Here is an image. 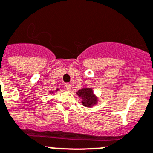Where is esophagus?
I'll list each match as a JSON object with an SVG mask.
<instances>
[{
    "mask_svg": "<svg viewBox=\"0 0 153 153\" xmlns=\"http://www.w3.org/2000/svg\"><path fill=\"white\" fill-rule=\"evenodd\" d=\"M65 87H66V88L67 91H70V89H71V87H72L70 83H66V84H65Z\"/></svg>",
    "mask_w": 153,
    "mask_h": 153,
    "instance_id": "1",
    "label": "esophagus"
}]
</instances>
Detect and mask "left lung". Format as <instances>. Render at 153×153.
Listing matches in <instances>:
<instances>
[{
    "label": "left lung",
    "instance_id": "obj_1",
    "mask_svg": "<svg viewBox=\"0 0 153 153\" xmlns=\"http://www.w3.org/2000/svg\"><path fill=\"white\" fill-rule=\"evenodd\" d=\"M76 94L79 97H81L82 104L83 106L87 107V108H91L96 104L97 98L94 94L91 88L84 87L83 89L79 90Z\"/></svg>",
    "mask_w": 153,
    "mask_h": 153
}]
</instances>
